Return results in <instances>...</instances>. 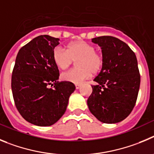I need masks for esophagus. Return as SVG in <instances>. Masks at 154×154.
<instances>
[{
    "mask_svg": "<svg viewBox=\"0 0 154 154\" xmlns=\"http://www.w3.org/2000/svg\"><path fill=\"white\" fill-rule=\"evenodd\" d=\"M75 87H76V89H79V88L80 87V84H75Z\"/></svg>",
    "mask_w": 154,
    "mask_h": 154,
    "instance_id": "1",
    "label": "esophagus"
}]
</instances>
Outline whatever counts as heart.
Instances as JSON below:
<instances>
[{
	"instance_id": "obj_1",
	"label": "heart",
	"mask_w": 154,
	"mask_h": 154,
	"mask_svg": "<svg viewBox=\"0 0 154 154\" xmlns=\"http://www.w3.org/2000/svg\"><path fill=\"white\" fill-rule=\"evenodd\" d=\"M53 60L58 68L65 70L77 60V67L63 72L61 78L65 81L80 84L89 78L91 74H97L103 64V56L95 47L86 41L71 43L67 50L57 46L53 51Z\"/></svg>"
}]
</instances>
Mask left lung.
<instances>
[{
    "label": "left lung",
    "mask_w": 154,
    "mask_h": 154,
    "mask_svg": "<svg viewBox=\"0 0 154 154\" xmlns=\"http://www.w3.org/2000/svg\"><path fill=\"white\" fill-rule=\"evenodd\" d=\"M102 49L103 64L94 78L87 100L91 113L105 124H116L127 117L137 99L140 75L134 51L124 41L111 36L93 38Z\"/></svg>",
    "instance_id": "1"
}]
</instances>
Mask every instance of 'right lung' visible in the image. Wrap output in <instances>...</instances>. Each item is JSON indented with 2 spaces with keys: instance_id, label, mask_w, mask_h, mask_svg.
<instances>
[{
  "instance_id": "add662e5",
  "label": "right lung",
  "mask_w": 154,
  "mask_h": 154,
  "mask_svg": "<svg viewBox=\"0 0 154 154\" xmlns=\"http://www.w3.org/2000/svg\"><path fill=\"white\" fill-rule=\"evenodd\" d=\"M59 38L41 35L22 47L17 55L11 89L17 109L24 120L40 127L60 120L75 90L73 83L59 82L53 51Z\"/></svg>"
}]
</instances>
